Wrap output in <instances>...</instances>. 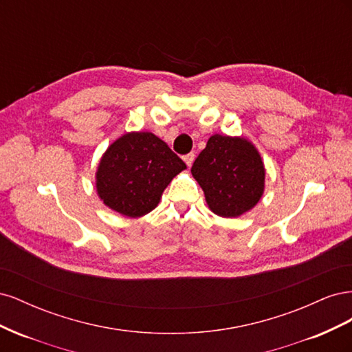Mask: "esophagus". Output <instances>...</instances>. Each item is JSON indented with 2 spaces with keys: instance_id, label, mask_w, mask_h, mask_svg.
<instances>
[{
  "instance_id": "esophagus-1",
  "label": "esophagus",
  "mask_w": 352,
  "mask_h": 352,
  "mask_svg": "<svg viewBox=\"0 0 352 352\" xmlns=\"http://www.w3.org/2000/svg\"><path fill=\"white\" fill-rule=\"evenodd\" d=\"M194 160H195V155H194L192 153H190V154H186V155H184V162L186 163V166H188V167L192 166Z\"/></svg>"
}]
</instances>
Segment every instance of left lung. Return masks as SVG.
<instances>
[{
  "label": "left lung",
  "instance_id": "left-lung-1",
  "mask_svg": "<svg viewBox=\"0 0 352 352\" xmlns=\"http://www.w3.org/2000/svg\"><path fill=\"white\" fill-rule=\"evenodd\" d=\"M190 173L204 190L208 208L220 217H239L264 194L265 168L255 145L242 136L212 135Z\"/></svg>",
  "mask_w": 352,
  "mask_h": 352
}]
</instances>
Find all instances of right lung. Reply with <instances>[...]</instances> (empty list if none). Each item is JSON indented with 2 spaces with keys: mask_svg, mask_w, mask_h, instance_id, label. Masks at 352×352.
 <instances>
[{
  "mask_svg": "<svg viewBox=\"0 0 352 352\" xmlns=\"http://www.w3.org/2000/svg\"><path fill=\"white\" fill-rule=\"evenodd\" d=\"M186 168L168 145L151 132H127L102 154L95 188L109 208L126 217L153 211L172 179Z\"/></svg>",
  "mask_w": 352,
  "mask_h": 352,
  "instance_id": "right-lung-1",
  "label": "right lung"
}]
</instances>
